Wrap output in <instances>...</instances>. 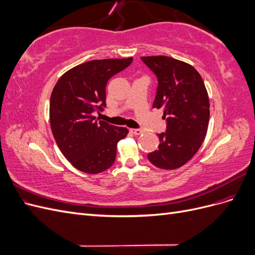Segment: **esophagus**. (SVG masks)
<instances>
[{"mask_svg": "<svg viewBox=\"0 0 255 255\" xmlns=\"http://www.w3.org/2000/svg\"><path fill=\"white\" fill-rule=\"evenodd\" d=\"M129 130L135 135H140L143 133V129H141V128H130Z\"/></svg>", "mask_w": 255, "mask_h": 255, "instance_id": "esophagus-1", "label": "esophagus"}]
</instances>
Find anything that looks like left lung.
I'll list each match as a JSON object with an SVG mask.
<instances>
[{
    "instance_id": "1",
    "label": "left lung",
    "mask_w": 255,
    "mask_h": 255,
    "mask_svg": "<svg viewBox=\"0 0 255 255\" xmlns=\"http://www.w3.org/2000/svg\"><path fill=\"white\" fill-rule=\"evenodd\" d=\"M156 75L158 86L153 109H161L167 121L158 134V149L148 159L160 169L172 170L187 163L206 136L210 101L201 75L191 65L168 56H143Z\"/></svg>"
}]
</instances>
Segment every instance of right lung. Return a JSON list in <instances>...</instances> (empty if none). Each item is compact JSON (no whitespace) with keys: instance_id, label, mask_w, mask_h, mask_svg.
Wrapping results in <instances>:
<instances>
[{"instance_id":"1","label":"right lung","mask_w":255,"mask_h":255,"mask_svg":"<svg viewBox=\"0 0 255 255\" xmlns=\"http://www.w3.org/2000/svg\"><path fill=\"white\" fill-rule=\"evenodd\" d=\"M132 57L96 59L81 64L60 76L50 99V123L64 156L80 171L97 174L116 159L117 143L128 130L96 120L95 112L106 106V84L125 70Z\"/></svg>"}]
</instances>
